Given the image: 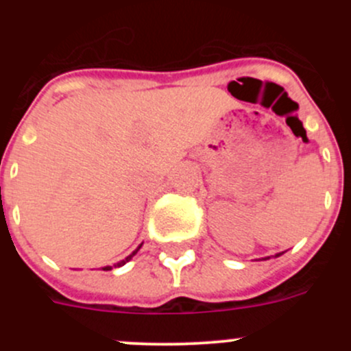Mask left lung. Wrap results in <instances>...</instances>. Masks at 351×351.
<instances>
[{
  "label": "left lung",
  "mask_w": 351,
  "mask_h": 351,
  "mask_svg": "<svg viewBox=\"0 0 351 351\" xmlns=\"http://www.w3.org/2000/svg\"><path fill=\"white\" fill-rule=\"evenodd\" d=\"M277 256H280V254H277Z\"/></svg>",
  "instance_id": "left-lung-1"
}]
</instances>
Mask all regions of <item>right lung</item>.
Returning <instances> with one entry per match:
<instances>
[{
	"label": "right lung",
	"instance_id": "right-lung-1",
	"mask_svg": "<svg viewBox=\"0 0 351 351\" xmlns=\"http://www.w3.org/2000/svg\"><path fill=\"white\" fill-rule=\"evenodd\" d=\"M141 246H143V244H141ZM141 246H139V247H141ZM139 247H137V250H136V251H134V253H132V254H129V256H127V258H125V260H122V261H120V263H117V267H122V265H125V263H127V261H129V260H130V258H132V256H134V254H136V253H137V251H139ZM104 270H112V267H105V268H104Z\"/></svg>",
	"mask_w": 351,
	"mask_h": 351
}]
</instances>
